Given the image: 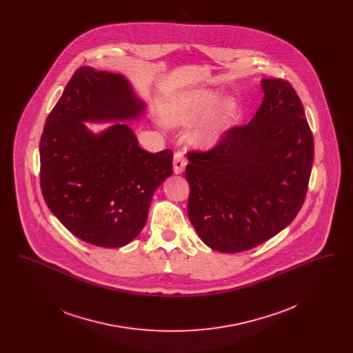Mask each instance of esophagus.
Here are the masks:
<instances>
[{
    "instance_id": "esophagus-1",
    "label": "esophagus",
    "mask_w": 353,
    "mask_h": 353,
    "mask_svg": "<svg viewBox=\"0 0 353 353\" xmlns=\"http://www.w3.org/2000/svg\"><path fill=\"white\" fill-rule=\"evenodd\" d=\"M185 165H186V160L183 156V153L176 152L173 156V170L176 174H180L184 172Z\"/></svg>"
}]
</instances>
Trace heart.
Segmentation results:
<instances>
[{"mask_svg":"<svg viewBox=\"0 0 353 353\" xmlns=\"http://www.w3.org/2000/svg\"><path fill=\"white\" fill-rule=\"evenodd\" d=\"M216 101L217 94L212 90H190L174 97L163 107V118L168 125L183 127L205 114L192 130L190 139L199 147H210L221 139L235 110L234 101L226 99L212 110Z\"/></svg>","mask_w":353,"mask_h":353,"instance_id":"obj_1","label":"heart"}]
</instances>
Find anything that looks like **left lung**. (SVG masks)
<instances>
[{
  "mask_svg": "<svg viewBox=\"0 0 353 353\" xmlns=\"http://www.w3.org/2000/svg\"><path fill=\"white\" fill-rule=\"evenodd\" d=\"M263 101L249 124L188 153V216L213 250L241 252L288 226L302 208L314 136L290 82L262 79Z\"/></svg>",
  "mask_w": 353,
  "mask_h": 353,
  "instance_id": "8db88e82",
  "label": "left lung"
}]
</instances>
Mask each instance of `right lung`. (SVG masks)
I'll list each match as a JSON object with an SVG mask.
<instances>
[{"label": "right lung", "instance_id": "1", "mask_svg": "<svg viewBox=\"0 0 353 353\" xmlns=\"http://www.w3.org/2000/svg\"><path fill=\"white\" fill-rule=\"evenodd\" d=\"M144 110L123 75L83 66L46 119L39 143L42 194L51 213L84 242L130 243L147 222L154 190L173 172L172 151H144L125 123L98 134L82 123L134 120Z\"/></svg>", "mask_w": 353, "mask_h": 353}]
</instances>
